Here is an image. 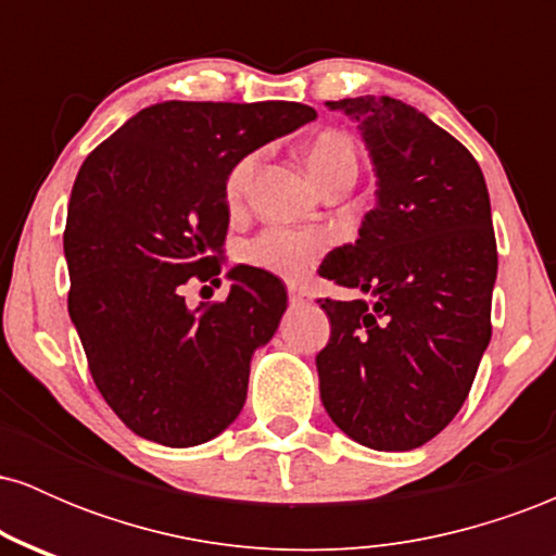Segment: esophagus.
Instances as JSON below:
<instances>
[{"label":"esophagus","mask_w":556,"mask_h":556,"mask_svg":"<svg viewBox=\"0 0 556 556\" xmlns=\"http://www.w3.org/2000/svg\"><path fill=\"white\" fill-rule=\"evenodd\" d=\"M287 295H290V305H303L305 300H308V292H305L303 287H298V285L287 287Z\"/></svg>","instance_id":"1"}]
</instances>
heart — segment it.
I'll return each mask as SVG.
<instances>
[{
    "instance_id": "b5f03b06",
    "label": "heart",
    "mask_w": 556,
    "mask_h": 556,
    "mask_svg": "<svg viewBox=\"0 0 556 556\" xmlns=\"http://www.w3.org/2000/svg\"><path fill=\"white\" fill-rule=\"evenodd\" d=\"M261 162L258 151L242 156L227 175V201L238 203L245 195L248 182H251L253 172ZM303 162L308 169L311 180L321 190L324 185L340 180V177L358 175V151H355L353 140L340 130L318 132L303 149ZM327 238L321 232H305V229H287V227H269L256 235L245 248H242V258L253 266V269L274 274V277L295 282L311 271V266L321 258Z\"/></svg>"
}]
</instances>
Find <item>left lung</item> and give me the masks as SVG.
Instances as JSON below:
<instances>
[{"label": "left lung", "instance_id": "left-lung-1", "mask_svg": "<svg viewBox=\"0 0 556 556\" xmlns=\"http://www.w3.org/2000/svg\"><path fill=\"white\" fill-rule=\"evenodd\" d=\"M358 125L376 206L321 277L361 290L318 300L331 324L316 355L329 418L379 452L426 444L457 416L491 340L496 240L486 180L468 149L389 96L327 101Z\"/></svg>", "mask_w": 556, "mask_h": 556}]
</instances>
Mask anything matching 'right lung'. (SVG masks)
Returning a JSON list of instances; mask_svg holds the SVG:
<instances>
[{"mask_svg": "<svg viewBox=\"0 0 556 556\" xmlns=\"http://www.w3.org/2000/svg\"><path fill=\"white\" fill-rule=\"evenodd\" d=\"M311 119L295 101H162L83 162L65 227L67 308L101 397L138 437L195 446L240 416L285 285L232 266L225 303L198 308L182 287L219 285L229 169Z\"/></svg>", "mask_w": 556, "mask_h": 556, "instance_id": "obj_1", "label": "right lung"}]
</instances>
